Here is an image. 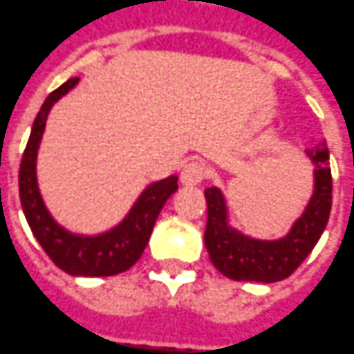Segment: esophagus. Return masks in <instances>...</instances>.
<instances>
[{
	"mask_svg": "<svg viewBox=\"0 0 354 354\" xmlns=\"http://www.w3.org/2000/svg\"><path fill=\"white\" fill-rule=\"evenodd\" d=\"M206 169L201 161H189L181 171V183L183 185H198L205 179Z\"/></svg>",
	"mask_w": 354,
	"mask_h": 354,
	"instance_id": "1",
	"label": "esophagus"
}]
</instances>
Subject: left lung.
<instances>
[{"instance_id":"8db88e82","label":"left lung","mask_w":354,"mask_h":354,"mask_svg":"<svg viewBox=\"0 0 354 354\" xmlns=\"http://www.w3.org/2000/svg\"><path fill=\"white\" fill-rule=\"evenodd\" d=\"M314 163V194L304 214L296 220L288 236L277 241H263L239 234L227 226L224 194L216 187L206 189L205 245L210 261L218 271L232 281L277 282L290 277L310 255L322 238L331 212V169L327 165L329 149L322 146L306 149Z\"/></svg>"}]
</instances>
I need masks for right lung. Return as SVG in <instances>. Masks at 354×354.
I'll list each match as a JSON object with an SVG mask.
<instances>
[{"mask_svg":"<svg viewBox=\"0 0 354 354\" xmlns=\"http://www.w3.org/2000/svg\"><path fill=\"white\" fill-rule=\"evenodd\" d=\"M75 83L77 77L62 83L40 106L21 160L19 196L28 226L56 267H60L62 271L73 277H113L118 272L128 271L142 257L161 208L177 191V177L171 175L163 181L151 183L140 194L136 205L132 206L127 218L106 234L75 236L58 226L40 198L39 185H37V151L50 109Z\"/></svg>","mask_w":354,"mask_h":354,"instance_id":"1","label":"right lung"}]
</instances>
